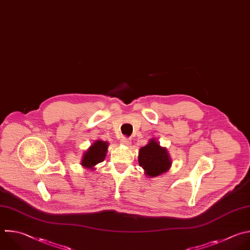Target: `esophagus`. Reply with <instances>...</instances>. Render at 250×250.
Returning <instances> with one entry per match:
<instances>
[{
	"instance_id": "obj_1",
	"label": "esophagus",
	"mask_w": 250,
	"mask_h": 250,
	"mask_svg": "<svg viewBox=\"0 0 250 250\" xmlns=\"http://www.w3.org/2000/svg\"><path fill=\"white\" fill-rule=\"evenodd\" d=\"M121 144H123L125 146H128V145L131 144V140L129 138H127V137H123L121 139Z\"/></svg>"
}]
</instances>
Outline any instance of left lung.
Instances as JSON below:
<instances>
[{"mask_svg": "<svg viewBox=\"0 0 250 250\" xmlns=\"http://www.w3.org/2000/svg\"><path fill=\"white\" fill-rule=\"evenodd\" d=\"M138 163L149 178H155L167 172L172 166L171 157L165 147L160 146L156 139H150L149 143L139 150Z\"/></svg>", "mask_w": 250, "mask_h": 250, "instance_id": "left-lung-1", "label": "left lung"}]
</instances>
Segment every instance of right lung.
<instances>
[{
    "instance_id": "obj_1",
    "label": "right lung",
    "mask_w": 250,
    "mask_h": 250,
    "mask_svg": "<svg viewBox=\"0 0 250 250\" xmlns=\"http://www.w3.org/2000/svg\"><path fill=\"white\" fill-rule=\"evenodd\" d=\"M108 146V142L103 140H96L83 154L81 166L86 169H93L94 166L104 161Z\"/></svg>"
}]
</instances>
